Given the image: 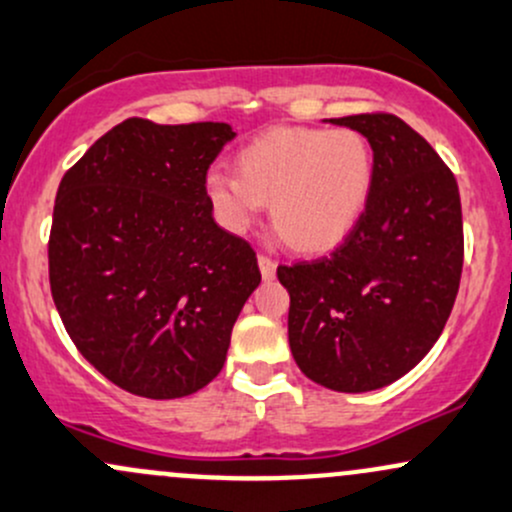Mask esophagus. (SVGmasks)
<instances>
[{
    "mask_svg": "<svg viewBox=\"0 0 512 512\" xmlns=\"http://www.w3.org/2000/svg\"><path fill=\"white\" fill-rule=\"evenodd\" d=\"M258 268H261L263 280H273L276 278V261L268 256H258Z\"/></svg>",
    "mask_w": 512,
    "mask_h": 512,
    "instance_id": "1",
    "label": "esophagus"
}]
</instances>
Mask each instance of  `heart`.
Wrapping results in <instances>:
<instances>
[{
    "instance_id": "obj_1",
    "label": "heart",
    "mask_w": 512,
    "mask_h": 512,
    "mask_svg": "<svg viewBox=\"0 0 512 512\" xmlns=\"http://www.w3.org/2000/svg\"><path fill=\"white\" fill-rule=\"evenodd\" d=\"M236 173L205 175L212 217L246 234L271 202L278 232L302 251H332L354 232L376 178L373 148L356 129H271L236 156Z\"/></svg>"
}]
</instances>
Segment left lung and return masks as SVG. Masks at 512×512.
Instances as JSON below:
<instances>
[{"label": "left lung", "mask_w": 512, "mask_h": 512, "mask_svg": "<svg viewBox=\"0 0 512 512\" xmlns=\"http://www.w3.org/2000/svg\"><path fill=\"white\" fill-rule=\"evenodd\" d=\"M361 131L376 178L354 232L329 256L278 266L288 342L310 381L366 393L427 356L449 320L464 263L461 200L437 151L393 114L329 119Z\"/></svg>", "instance_id": "8db88e82"}]
</instances>
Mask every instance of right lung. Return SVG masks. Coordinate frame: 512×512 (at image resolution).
Segmentation results:
<instances>
[{
    "label": "right lung",
    "instance_id": "1",
    "mask_svg": "<svg viewBox=\"0 0 512 512\" xmlns=\"http://www.w3.org/2000/svg\"><path fill=\"white\" fill-rule=\"evenodd\" d=\"M224 122L126 119L60 180L48 273L80 354L141 398L197 393L222 371L256 254L214 222L205 175Z\"/></svg>",
    "mask_w": 512,
    "mask_h": 512
}]
</instances>
